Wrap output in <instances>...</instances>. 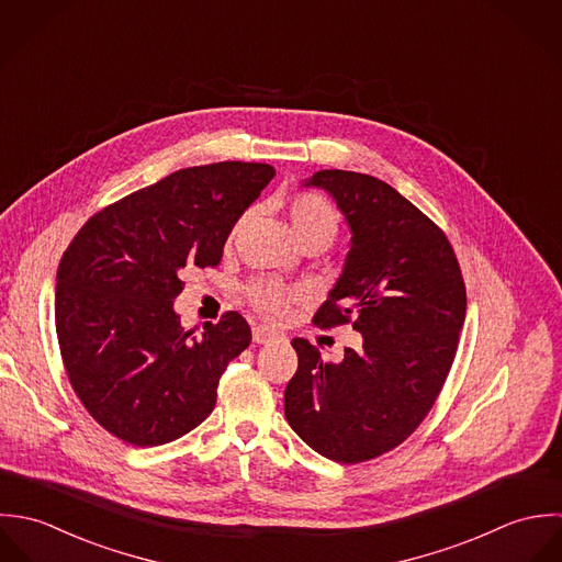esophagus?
I'll return each mask as SVG.
<instances>
[{
    "label": "esophagus",
    "instance_id": "obj_1",
    "mask_svg": "<svg viewBox=\"0 0 562 562\" xmlns=\"http://www.w3.org/2000/svg\"><path fill=\"white\" fill-rule=\"evenodd\" d=\"M251 338H254V342L267 345V342H273V340H284L286 337H284L282 333H278V330L267 328V326H256V328L251 330Z\"/></svg>",
    "mask_w": 562,
    "mask_h": 562
}]
</instances>
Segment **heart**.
<instances>
[{
	"label": "heart",
	"instance_id": "heart-1",
	"mask_svg": "<svg viewBox=\"0 0 562 562\" xmlns=\"http://www.w3.org/2000/svg\"><path fill=\"white\" fill-rule=\"evenodd\" d=\"M286 213H289V222H291L297 243H304V240H311V238H324L328 243L335 240L338 229L337 213L333 211V206L322 195H317V193H295L286 202ZM249 215L251 213H245L240 217L236 229L249 220ZM247 297L269 319H280L286 313L289 302L293 300V295L286 289H282L273 282L251 284L247 289Z\"/></svg>",
	"mask_w": 562,
	"mask_h": 562
}]
</instances>
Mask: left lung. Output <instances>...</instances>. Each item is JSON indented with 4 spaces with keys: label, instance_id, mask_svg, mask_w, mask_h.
Listing matches in <instances>:
<instances>
[{
    "label": "left lung",
    "instance_id": "obj_1",
    "mask_svg": "<svg viewBox=\"0 0 562 562\" xmlns=\"http://www.w3.org/2000/svg\"><path fill=\"white\" fill-rule=\"evenodd\" d=\"M304 187L328 191L351 232L337 284L313 322L351 324L362 340L326 362L306 338H293L300 362L284 415L306 446L351 464L397 448L430 413L456 356L467 293L443 229L386 182L324 169Z\"/></svg>",
    "mask_w": 562,
    "mask_h": 562
}]
</instances>
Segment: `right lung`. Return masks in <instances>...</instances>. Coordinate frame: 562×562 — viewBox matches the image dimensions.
Instances as JSON below:
<instances>
[{
  "label": "right lung",
  "instance_id": "obj_1",
  "mask_svg": "<svg viewBox=\"0 0 562 562\" xmlns=\"http://www.w3.org/2000/svg\"><path fill=\"white\" fill-rule=\"evenodd\" d=\"M276 169L215 162L180 169L80 227L56 276V335L69 382L116 439L154 448L198 428L220 378L251 340L238 313L184 330L180 271L215 267L227 234Z\"/></svg>",
  "mask_w": 562,
  "mask_h": 562
}]
</instances>
